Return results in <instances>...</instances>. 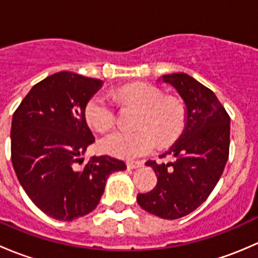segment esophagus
<instances>
[{
	"label": "esophagus",
	"instance_id": "esophagus-1",
	"mask_svg": "<svg viewBox=\"0 0 258 258\" xmlns=\"http://www.w3.org/2000/svg\"><path fill=\"white\" fill-rule=\"evenodd\" d=\"M144 162L142 161H136V160H131V161H127V167L130 170H136V168L142 167Z\"/></svg>",
	"mask_w": 258,
	"mask_h": 258
}]
</instances>
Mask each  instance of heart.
<instances>
[{
    "label": "heart",
    "instance_id": "1",
    "mask_svg": "<svg viewBox=\"0 0 258 258\" xmlns=\"http://www.w3.org/2000/svg\"><path fill=\"white\" fill-rule=\"evenodd\" d=\"M117 97L124 103L144 108L140 130L135 132L116 131L101 140L105 153L119 158H135L150 153L157 145L170 144L179 136L186 121L184 107L178 100L165 98L162 90L147 83H132L118 90ZM85 118L96 132L108 131L116 121L113 103L105 95L92 96L85 106Z\"/></svg>",
    "mask_w": 258,
    "mask_h": 258
}]
</instances>
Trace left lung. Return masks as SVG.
<instances>
[{
	"label": "left lung",
	"mask_w": 258,
	"mask_h": 258,
	"mask_svg": "<svg viewBox=\"0 0 258 258\" xmlns=\"http://www.w3.org/2000/svg\"><path fill=\"white\" fill-rule=\"evenodd\" d=\"M157 81L177 91L186 121L181 136L161 156L175 161L146 162L155 171L157 184L137 195V202L152 215L176 220L204 204L222 175L230 151V116L210 88L187 74L165 75Z\"/></svg>",
	"instance_id": "left-lung-1"
}]
</instances>
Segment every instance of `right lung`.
Wrapping results in <instances>:
<instances>
[{"label":"right lung","mask_w":258,"mask_h":258,"mask_svg":"<svg viewBox=\"0 0 258 258\" xmlns=\"http://www.w3.org/2000/svg\"><path fill=\"white\" fill-rule=\"evenodd\" d=\"M97 79L62 71L36 83L12 116L14 170L31 201L49 217L72 221L100 204L111 173L126 163L111 156H82L95 142L85 118Z\"/></svg>","instance_id":"obj_1"}]
</instances>
